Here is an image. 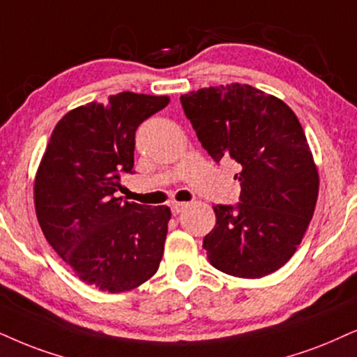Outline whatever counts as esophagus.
<instances>
[{
    "label": "esophagus",
    "instance_id": "34e87169",
    "mask_svg": "<svg viewBox=\"0 0 357 357\" xmlns=\"http://www.w3.org/2000/svg\"><path fill=\"white\" fill-rule=\"evenodd\" d=\"M186 206V202H171V212H173V215H178Z\"/></svg>",
    "mask_w": 357,
    "mask_h": 357
}]
</instances>
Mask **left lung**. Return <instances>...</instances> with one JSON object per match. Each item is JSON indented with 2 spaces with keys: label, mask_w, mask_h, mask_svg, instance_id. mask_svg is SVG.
I'll use <instances>...</instances> for the list:
<instances>
[{
  "label": "left lung",
  "mask_w": 357,
  "mask_h": 357,
  "mask_svg": "<svg viewBox=\"0 0 357 357\" xmlns=\"http://www.w3.org/2000/svg\"><path fill=\"white\" fill-rule=\"evenodd\" d=\"M201 145L241 173L236 206H214L202 247L212 267L260 278L285 265L303 238L318 197V171L291 108L250 85H219L181 96Z\"/></svg>",
  "instance_id": "1"
}]
</instances>
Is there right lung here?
I'll use <instances>...</instances> for the list:
<instances>
[{"instance_id":"1","label":"right lung","mask_w":357,"mask_h":357,"mask_svg":"<svg viewBox=\"0 0 357 357\" xmlns=\"http://www.w3.org/2000/svg\"><path fill=\"white\" fill-rule=\"evenodd\" d=\"M168 97L120 92L90 102L54 128L34 181L44 237L74 273L102 291L132 290L151 278L165 250L169 207L115 197L133 174L138 126Z\"/></svg>"}]
</instances>
